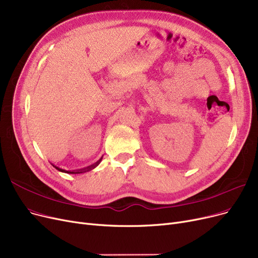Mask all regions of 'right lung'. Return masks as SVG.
<instances>
[{"mask_svg":"<svg viewBox=\"0 0 258 258\" xmlns=\"http://www.w3.org/2000/svg\"><path fill=\"white\" fill-rule=\"evenodd\" d=\"M102 160V158L100 159L99 161H97L96 163H94V164H92V165H89V166H87V167H84V169H81V170H76V171H66V170H63V169H60V167H58V166H55V165H53L55 169H57L58 171H60V172H63V173H67V174H80V173H85V172H88V171H91V170H93V169H95V167L100 163V161Z\"/></svg>","mask_w":258,"mask_h":258,"instance_id":"add662e5","label":"right lung"}]
</instances>
